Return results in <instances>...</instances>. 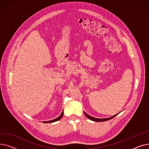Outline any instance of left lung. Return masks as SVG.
I'll list each match as a JSON object with an SVG mask.
<instances>
[{
	"instance_id": "1",
	"label": "left lung",
	"mask_w": 149,
	"mask_h": 149,
	"mask_svg": "<svg viewBox=\"0 0 149 149\" xmlns=\"http://www.w3.org/2000/svg\"><path fill=\"white\" fill-rule=\"evenodd\" d=\"M84 113L85 116H86V117H88V118L89 119H90L91 120H92V121H96V122H102V121H106L109 120H111V119L113 118V117H115L116 115H117L118 114H118H116V115H113V116L110 117V118H101H101H94V117H92V116L89 115L88 114H87L86 113L84 112Z\"/></svg>"
}]
</instances>
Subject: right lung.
<instances>
[{
  "label": "right lung",
  "mask_w": 149,
  "mask_h": 149,
  "mask_svg": "<svg viewBox=\"0 0 149 149\" xmlns=\"http://www.w3.org/2000/svg\"><path fill=\"white\" fill-rule=\"evenodd\" d=\"M63 112H61V113L60 114V115L58 116V117H57V118H56V119H54V120H51V121H44L43 123H54V122H56V121H58V120H60L61 118H62V116H63Z\"/></svg>",
  "instance_id": "obj_1"
}]
</instances>
